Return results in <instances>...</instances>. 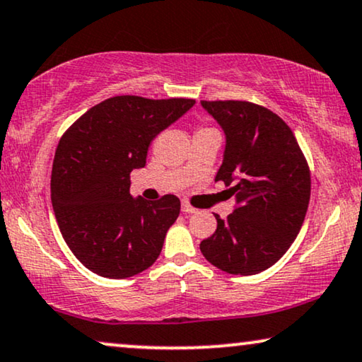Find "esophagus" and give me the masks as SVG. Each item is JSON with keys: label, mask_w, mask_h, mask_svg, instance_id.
I'll list each match as a JSON object with an SVG mask.
<instances>
[{"label": "esophagus", "mask_w": 362, "mask_h": 362, "mask_svg": "<svg viewBox=\"0 0 362 362\" xmlns=\"http://www.w3.org/2000/svg\"><path fill=\"white\" fill-rule=\"evenodd\" d=\"M181 211H182V212H186V214H194V212H196L197 209H196V207H192L187 201H182V204H181Z\"/></svg>", "instance_id": "esophagus-1"}]
</instances>
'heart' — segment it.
Segmentation results:
<instances>
[{"label":"heart","mask_w":362,"mask_h":362,"mask_svg":"<svg viewBox=\"0 0 362 362\" xmlns=\"http://www.w3.org/2000/svg\"><path fill=\"white\" fill-rule=\"evenodd\" d=\"M201 130H209V128H201Z\"/></svg>","instance_id":"1"}]
</instances>
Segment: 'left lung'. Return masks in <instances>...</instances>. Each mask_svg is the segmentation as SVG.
I'll list each match as a JSON object with an SVG mask.
<instances>
[{
	"mask_svg": "<svg viewBox=\"0 0 362 362\" xmlns=\"http://www.w3.org/2000/svg\"><path fill=\"white\" fill-rule=\"evenodd\" d=\"M226 133L216 181L235 196L201 242L207 262L232 275H255L279 262L298 235L310 202V168L290 127L269 108L244 100H202Z\"/></svg>",
	"mask_w": 362,
	"mask_h": 362,
	"instance_id": "1",
	"label": "left lung"
}]
</instances>
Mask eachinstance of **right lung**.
<instances>
[{
    "instance_id": "obj_1",
    "label": "right lung",
    "mask_w": 362,
    "mask_h": 362,
    "mask_svg": "<svg viewBox=\"0 0 362 362\" xmlns=\"http://www.w3.org/2000/svg\"><path fill=\"white\" fill-rule=\"evenodd\" d=\"M192 98L118 95L87 110L59 141L51 201L61 234L83 267L128 279L155 264L181 202L130 194V173L146 165L160 132L194 105Z\"/></svg>"
}]
</instances>
